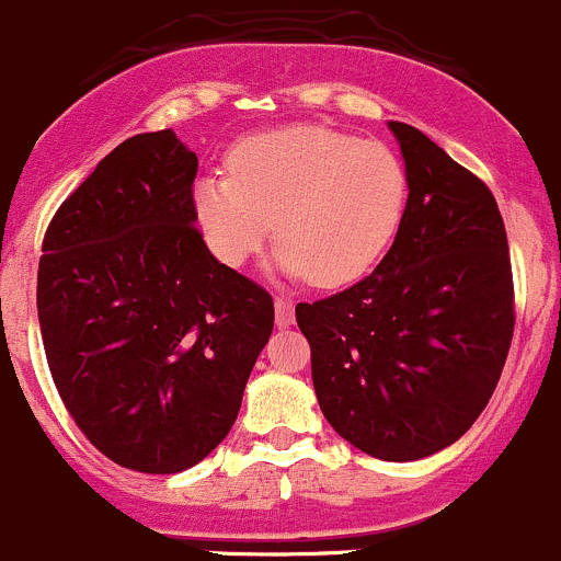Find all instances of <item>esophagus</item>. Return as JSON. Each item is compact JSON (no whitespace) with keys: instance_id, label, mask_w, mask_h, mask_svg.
Listing matches in <instances>:
<instances>
[{"instance_id":"obj_1","label":"esophagus","mask_w":561,"mask_h":561,"mask_svg":"<svg viewBox=\"0 0 561 561\" xmlns=\"http://www.w3.org/2000/svg\"><path fill=\"white\" fill-rule=\"evenodd\" d=\"M275 324L280 327V330H286V327L294 324V302L286 297H275Z\"/></svg>"}]
</instances>
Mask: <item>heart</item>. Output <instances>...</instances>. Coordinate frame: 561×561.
Listing matches in <instances>:
<instances>
[{
  "label": "heart",
  "mask_w": 561,
  "mask_h": 561,
  "mask_svg": "<svg viewBox=\"0 0 561 561\" xmlns=\"http://www.w3.org/2000/svg\"><path fill=\"white\" fill-rule=\"evenodd\" d=\"M407 202V165L387 144L327 125L253 133L229 152V176H207L193 191L198 229L220 264L251 262L273 224L278 267L316 288L368 275L396 240Z\"/></svg>",
  "instance_id": "obj_1"
}]
</instances>
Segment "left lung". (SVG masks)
Instances as JSON below:
<instances>
[{
	"label": "left lung",
	"instance_id": "obj_1",
	"mask_svg": "<svg viewBox=\"0 0 561 561\" xmlns=\"http://www.w3.org/2000/svg\"><path fill=\"white\" fill-rule=\"evenodd\" d=\"M409 174L396 242L354 286L297 305L327 423L381 461L445 450L491 401L515 327L496 198L417 127L390 122Z\"/></svg>",
	"mask_w": 561,
	"mask_h": 561
}]
</instances>
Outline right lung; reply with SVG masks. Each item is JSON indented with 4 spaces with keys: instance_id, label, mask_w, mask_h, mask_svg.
<instances>
[{
    "instance_id": "obj_1",
    "label": "right lung",
    "mask_w": 561,
    "mask_h": 561,
    "mask_svg": "<svg viewBox=\"0 0 561 561\" xmlns=\"http://www.w3.org/2000/svg\"><path fill=\"white\" fill-rule=\"evenodd\" d=\"M196 171L171 130L122 141L57 209L37 270L65 409L105 458L147 474L196 467L226 439L275 324L267 288L196 229Z\"/></svg>"
}]
</instances>
